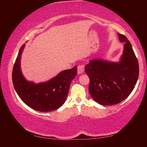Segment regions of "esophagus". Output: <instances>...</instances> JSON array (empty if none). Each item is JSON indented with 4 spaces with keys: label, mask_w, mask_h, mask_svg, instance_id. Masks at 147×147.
<instances>
[{
    "label": "esophagus",
    "mask_w": 147,
    "mask_h": 147,
    "mask_svg": "<svg viewBox=\"0 0 147 147\" xmlns=\"http://www.w3.org/2000/svg\"><path fill=\"white\" fill-rule=\"evenodd\" d=\"M84 66L83 65H79L77 69V73L78 74H81L84 73Z\"/></svg>",
    "instance_id": "34e87169"
}]
</instances>
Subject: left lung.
Instances as JSON below:
<instances>
[{"label": "left lung", "mask_w": 147, "mask_h": 147, "mask_svg": "<svg viewBox=\"0 0 147 147\" xmlns=\"http://www.w3.org/2000/svg\"><path fill=\"white\" fill-rule=\"evenodd\" d=\"M118 36L120 41L124 43L120 60L113 62L94 59L85 67L90 80L89 93L101 105L121 102L130 95L138 79V61L131 45L124 35L118 33Z\"/></svg>", "instance_id": "8db88e82"}]
</instances>
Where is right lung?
Here are the masks:
<instances>
[{"mask_svg": "<svg viewBox=\"0 0 147 147\" xmlns=\"http://www.w3.org/2000/svg\"><path fill=\"white\" fill-rule=\"evenodd\" d=\"M25 44L20 49L12 71V81L20 98L30 108L45 112L58 109L65 101L71 82L75 78L77 67L62 71L49 81L36 84L24 78L21 58Z\"/></svg>", "mask_w": 147, "mask_h": 147, "instance_id": "1", "label": "right lung"}]
</instances>
